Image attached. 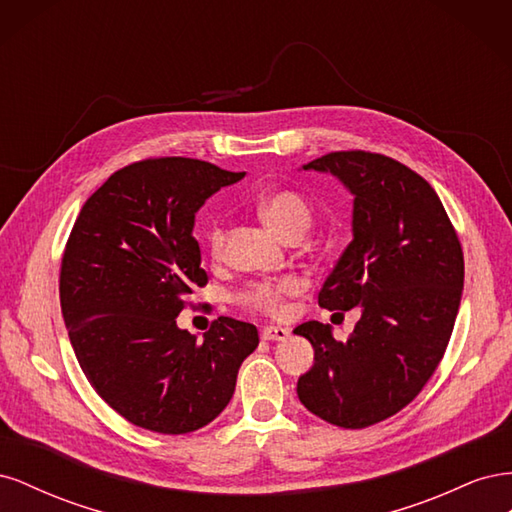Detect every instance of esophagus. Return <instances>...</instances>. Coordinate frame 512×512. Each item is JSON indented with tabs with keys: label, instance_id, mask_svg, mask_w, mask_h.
<instances>
[{
	"label": "esophagus",
	"instance_id": "1",
	"mask_svg": "<svg viewBox=\"0 0 512 512\" xmlns=\"http://www.w3.org/2000/svg\"><path fill=\"white\" fill-rule=\"evenodd\" d=\"M262 339H267V342H284V339H288V335H290V329H286V327H265L262 329Z\"/></svg>",
	"mask_w": 512,
	"mask_h": 512
}]
</instances>
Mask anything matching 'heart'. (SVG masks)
I'll list each match as a JSON object with an SVG mask.
<instances>
[{"label":"heart","instance_id":"obj_1","mask_svg":"<svg viewBox=\"0 0 512 512\" xmlns=\"http://www.w3.org/2000/svg\"><path fill=\"white\" fill-rule=\"evenodd\" d=\"M258 211L262 218H265V222L275 232H280L284 239H290L294 235H305L309 226H312V209H309V205L299 194L288 192V190L262 196L258 200ZM207 237H209L211 254L218 258L224 250V239H226L224 224L213 222ZM299 290H301V282L297 277L286 275V277H277V280L254 282L250 286H245L239 292V301L245 307L256 309V312L277 316L284 312V299Z\"/></svg>","mask_w":512,"mask_h":512}]
</instances>
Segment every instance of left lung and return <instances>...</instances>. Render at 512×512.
<instances>
[{
	"mask_svg": "<svg viewBox=\"0 0 512 512\" xmlns=\"http://www.w3.org/2000/svg\"><path fill=\"white\" fill-rule=\"evenodd\" d=\"M303 170L331 173L354 196L352 241L318 303L361 307V318L348 342L318 320L294 329L314 346L297 395L322 421L363 429L406 408L442 361L461 303V243L431 185L393 158L335 151Z\"/></svg>",
	"mask_w": 512,
	"mask_h": 512,
	"instance_id": "left-lung-1",
	"label": "left lung"
}]
</instances>
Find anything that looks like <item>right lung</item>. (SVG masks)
I'll return each mask as SVG.
<instances>
[{
    "instance_id": "1",
    "label": "right lung",
    "mask_w": 512,
    "mask_h": 512,
    "mask_svg": "<svg viewBox=\"0 0 512 512\" xmlns=\"http://www.w3.org/2000/svg\"><path fill=\"white\" fill-rule=\"evenodd\" d=\"M243 177L192 158L143 160L108 177L74 222L59 275L70 344L96 393L136 427H205L258 346L250 322L220 316L198 342L175 320L207 284L196 213Z\"/></svg>"
}]
</instances>
